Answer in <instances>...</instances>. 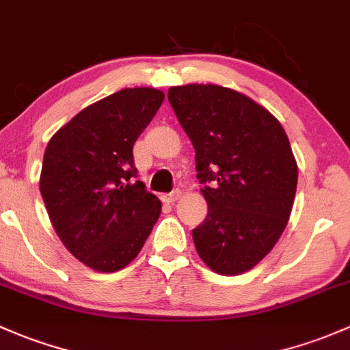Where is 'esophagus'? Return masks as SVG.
Returning a JSON list of instances; mask_svg holds the SVG:
<instances>
[{
  "mask_svg": "<svg viewBox=\"0 0 350 350\" xmlns=\"http://www.w3.org/2000/svg\"><path fill=\"white\" fill-rule=\"evenodd\" d=\"M179 196H181V191L176 189V191H172V193L163 194V198H161V200H163L164 203L172 204V203H174V201H178V200H179Z\"/></svg>",
  "mask_w": 350,
  "mask_h": 350,
  "instance_id": "esophagus-1",
  "label": "esophagus"
}]
</instances>
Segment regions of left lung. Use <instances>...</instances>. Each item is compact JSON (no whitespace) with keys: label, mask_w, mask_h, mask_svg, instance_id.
Masks as SVG:
<instances>
[{"label":"left lung","mask_w":350,"mask_h":350,"mask_svg":"<svg viewBox=\"0 0 350 350\" xmlns=\"http://www.w3.org/2000/svg\"><path fill=\"white\" fill-rule=\"evenodd\" d=\"M169 104L191 139L208 215L193 230L201 260L219 275L248 271L290 218L295 157L282 124L246 95L219 85L171 87Z\"/></svg>","instance_id":"obj_1"}]
</instances>
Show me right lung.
<instances>
[{
    "instance_id": "add662e5",
    "label": "right lung",
    "mask_w": 350,
    "mask_h": 350,
    "mask_svg": "<svg viewBox=\"0 0 350 350\" xmlns=\"http://www.w3.org/2000/svg\"><path fill=\"white\" fill-rule=\"evenodd\" d=\"M156 88H124L77 113L46 146L40 191L68 252L97 271L127 267L161 215L134 181L132 147L159 110Z\"/></svg>"
}]
</instances>
